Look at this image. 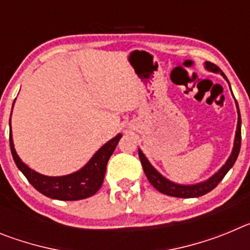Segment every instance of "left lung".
I'll use <instances>...</instances> for the list:
<instances>
[{
  "label": "left lung",
  "instance_id": "8db88e82",
  "mask_svg": "<svg viewBox=\"0 0 250 250\" xmlns=\"http://www.w3.org/2000/svg\"><path fill=\"white\" fill-rule=\"evenodd\" d=\"M204 67L208 71L220 74L224 77L225 80H227V83H229L228 79H227V76L224 75V72H223L216 65L209 62V61H205ZM231 94H233V92H231ZM235 105H237L238 110V124L237 131H235V138H234L233 150H231V154L229 155L228 160L225 161V164L223 165L215 174H213L210 178L204 180V182L196 183V184H178V183H174L171 182V180H169V179H167L164 175H161L158 170L150 164V161L147 160L146 156L144 155V152L139 149V158H140L141 165H143V169H144L145 175H146L150 184L155 188L156 190L160 191V193L167 194V195L170 196H175V198H198V196L205 195L207 193L213 190L214 188L222 182V179L224 178L225 174L228 173L229 170L233 167L234 163H235L238 155H239L240 143H242V119H240V112L237 101H235Z\"/></svg>",
  "mask_w": 250,
  "mask_h": 250
}]
</instances>
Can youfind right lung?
I'll use <instances>...</instances> for the list:
<instances>
[{
    "instance_id": "1",
    "label": "right lung",
    "mask_w": 250,
    "mask_h": 250,
    "mask_svg": "<svg viewBox=\"0 0 250 250\" xmlns=\"http://www.w3.org/2000/svg\"><path fill=\"white\" fill-rule=\"evenodd\" d=\"M13 104H15V101H13ZM121 136H123L121 134H118L115 138L104 144L92 155V158L80 170H77L75 173L62 176H47L31 169L17 155L15 145H13L10 119V146L13 160L16 163L20 171H22V174L30 182V184L37 191L48 196L51 199L80 200L94 195L103 185L107 161H109L110 156L112 155V152H114Z\"/></svg>"
}]
</instances>
